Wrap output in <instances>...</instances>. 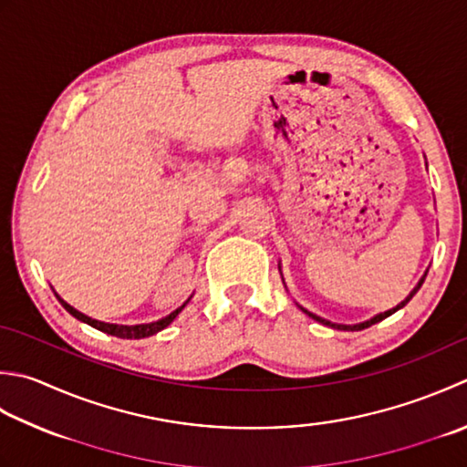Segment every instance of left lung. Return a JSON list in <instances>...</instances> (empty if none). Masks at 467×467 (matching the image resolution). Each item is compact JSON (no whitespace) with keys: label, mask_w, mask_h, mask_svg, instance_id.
<instances>
[{"label":"left lung","mask_w":467,"mask_h":467,"mask_svg":"<svg viewBox=\"0 0 467 467\" xmlns=\"http://www.w3.org/2000/svg\"><path fill=\"white\" fill-rule=\"evenodd\" d=\"M425 277L427 275H423V279L421 281H419L417 283V287L413 289V291H410V294H409V297L405 299V301H400V304L397 306V307H392V309H389V312H385V314H379V316H374L372 319H368V322H362V324H356V326H344V324H332V322H327V319H324V317H319V316H316V314H309L307 312V309H304V307H301V309H304V312L309 316V317H312V319H316V322H319V324H324V326H330V327H334V330H364V327H370L372 324H377V322H380V319H385V317H389V316H392V314H395L397 312V309H400V307H403V306H407L409 304V301H410V297H413L415 294H417V291H419V287H421L423 285V281H425Z\"/></svg>","instance_id":"obj_1"}]
</instances>
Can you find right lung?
<instances>
[{
  "label": "right lung",
  "instance_id": "add662e5",
  "mask_svg": "<svg viewBox=\"0 0 467 467\" xmlns=\"http://www.w3.org/2000/svg\"><path fill=\"white\" fill-rule=\"evenodd\" d=\"M58 297V296H57ZM58 301L62 304V307L67 309V312L70 314V316H75L77 319H80V322H85V324H88V326H93V327H97V330H100V332H105V334H111V336H117V337H127V340H140V337H148V336H153V334H158L160 330H163V327L166 326H170L173 319H176V316L182 312V309H184V306L182 307H178L176 312H171L170 316H166L163 319H158V322H151V324H140V326H117V324H105V322H99V319H93V317H88V316H85V314H80V312H77L75 307L72 306H68L67 301L64 299H60L58 297Z\"/></svg>",
  "mask_w": 467,
  "mask_h": 467
}]
</instances>
